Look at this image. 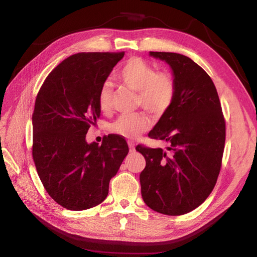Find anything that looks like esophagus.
<instances>
[{
  "label": "esophagus",
  "instance_id": "esophagus-1",
  "mask_svg": "<svg viewBox=\"0 0 257 257\" xmlns=\"http://www.w3.org/2000/svg\"><path fill=\"white\" fill-rule=\"evenodd\" d=\"M128 148H130V152H134L135 151V145H134V143L130 142L128 143Z\"/></svg>",
  "mask_w": 257,
  "mask_h": 257
}]
</instances>
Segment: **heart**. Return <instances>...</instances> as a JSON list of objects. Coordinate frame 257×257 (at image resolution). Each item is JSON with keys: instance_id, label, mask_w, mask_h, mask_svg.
I'll return each mask as SVG.
<instances>
[{"instance_id": "b5f03b06", "label": "heart", "mask_w": 257, "mask_h": 257, "mask_svg": "<svg viewBox=\"0 0 257 257\" xmlns=\"http://www.w3.org/2000/svg\"><path fill=\"white\" fill-rule=\"evenodd\" d=\"M121 82L137 91V102L144 109L154 115H163L172 107L176 95L175 80L165 72H155L154 68L139 58H131L118 73ZM111 87L106 81L100 85L97 102L99 109L107 111L110 107ZM151 126L150 119L143 113L122 114L111 125L110 131L125 138H134L145 133Z\"/></svg>"}]
</instances>
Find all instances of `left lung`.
I'll return each instance as SVG.
<instances>
[{"instance_id":"left-lung-1","label":"left lung","mask_w":257,"mask_h":257,"mask_svg":"<svg viewBox=\"0 0 257 257\" xmlns=\"http://www.w3.org/2000/svg\"><path fill=\"white\" fill-rule=\"evenodd\" d=\"M173 69L176 95L172 107L149 133L168 143L167 150L138 145L146 159L139 176L148 207L181 215L200 206L212 192L222 166L225 120L210 76L180 53L150 51Z\"/></svg>"}]
</instances>
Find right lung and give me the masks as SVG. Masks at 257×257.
<instances>
[{
    "label": "right lung",
    "instance_id": "1",
    "mask_svg": "<svg viewBox=\"0 0 257 257\" xmlns=\"http://www.w3.org/2000/svg\"><path fill=\"white\" fill-rule=\"evenodd\" d=\"M124 52H81L54 67L37 93L32 155L45 190L60 206L74 211L103 203L110 179L128 153L126 141L108 135L88 144L100 109V85Z\"/></svg>",
    "mask_w": 257,
    "mask_h": 257
}]
</instances>
